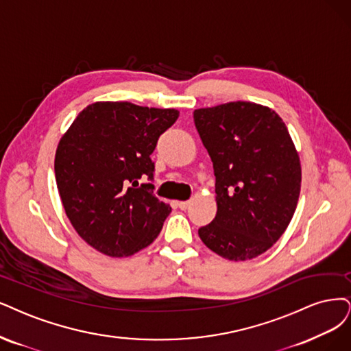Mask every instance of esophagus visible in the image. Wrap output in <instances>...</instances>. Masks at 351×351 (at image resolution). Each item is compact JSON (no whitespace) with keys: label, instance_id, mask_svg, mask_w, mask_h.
<instances>
[{"label":"esophagus","instance_id":"34e87169","mask_svg":"<svg viewBox=\"0 0 351 351\" xmlns=\"http://www.w3.org/2000/svg\"><path fill=\"white\" fill-rule=\"evenodd\" d=\"M176 206H178V208H180V210H186L188 206H189V201H178Z\"/></svg>","mask_w":351,"mask_h":351}]
</instances>
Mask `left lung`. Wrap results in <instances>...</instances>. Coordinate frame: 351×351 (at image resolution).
Segmentation results:
<instances>
[{"label": "left lung", "mask_w": 351, "mask_h": 351, "mask_svg": "<svg viewBox=\"0 0 351 351\" xmlns=\"http://www.w3.org/2000/svg\"><path fill=\"white\" fill-rule=\"evenodd\" d=\"M215 175L217 215L198 234L228 261L263 254L289 226L301 192V162L280 117L236 101L193 111Z\"/></svg>", "instance_id": "left-lung-1"}]
</instances>
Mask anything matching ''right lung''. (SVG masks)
Segmentation results:
<instances>
[{
    "label": "right lung",
    "mask_w": 351,
    "mask_h": 351,
    "mask_svg": "<svg viewBox=\"0 0 351 351\" xmlns=\"http://www.w3.org/2000/svg\"><path fill=\"white\" fill-rule=\"evenodd\" d=\"M173 108L94 102L77 114L59 141L55 175L71 224L90 247L127 257L159 236L172 208L153 195L150 159Z\"/></svg>",
    "instance_id": "add662e5"
}]
</instances>
